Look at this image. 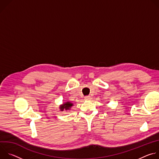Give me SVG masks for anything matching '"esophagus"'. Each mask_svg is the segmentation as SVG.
<instances>
[{
  "instance_id": "1",
  "label": "esophagus",
  "mask_w": 159,
  "mask_h": 159,
  "mask_svg": "<svg viewBox=\"0 0 159 159\" xmlns=\"http://www.w3.org/2000/svg\"><path fill=\"white\" fill-rule=\"evenodd\" d=\"M90 99H91V98H90V96H85V98H84V99L85 100V101H90Z\"/></svg>"
}]
</instances>
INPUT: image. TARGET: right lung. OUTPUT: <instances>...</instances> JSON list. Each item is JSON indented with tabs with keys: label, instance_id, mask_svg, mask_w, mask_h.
<instances>
[{
	"label": "right lung",
	"instance_id": "add662e5",
	"mask_svg": "<svg viewBox=\"0 0 159 159\" xmlns=\"http://www.w3.org/2000/svg\"><path fill=\"white\" fill-rule=\"evenodd\" d=\"M73 105L74 104L70 102H66L60 106V111H63V110H70L71 107L73 106Z\"/></svg>",
	"mask_w": 159,
	"mask_h": 159
}]
</instances>
